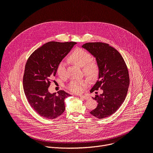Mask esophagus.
Wrapping results in <instances>:
<instances>
[{
	"label": "esophagus",
	"instance_id": "34e87169",
	"mask_svg": "<svg viewBox=\"0 0 153 153\" xmlns=\"http://www.w3.org/2000/svg\"><path fill=\"white\" fill-rule=\"evenodd\" d=\"M79 97L83 99H85V100H88L89 99V97L88 96H85V95H80L79 96Z\"/></svg>",
	"mask_w": 153,
	"mask_h": 153
}]
</instances>
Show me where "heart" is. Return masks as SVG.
Wrapping results in <instances>:
<instances>
[{
	"mask_svg": "<svg viewBox=\"0 0 153 153\" xmlns=\"http://www.w3.org/2000/svg\"><path fill=\"white\" fill-rule=\"evenodd\" d=\"M69 60L79 67H83L85 74L91 79H96L100 73V68L98 63L95 61L90 60L91 55L85 50L77 48L74 49L69 56ZM65 65L63 62H60L57 67V73L60 77H63L65 71ZM88 85V81L85 79L72 80L67 86L68 89L73 93H80Z\"/></svg>",
	"mask_w": 153,
	"mask_h": 153,
	"instance_id": "obj_1",
	"label": "heart"
}]
</instances>
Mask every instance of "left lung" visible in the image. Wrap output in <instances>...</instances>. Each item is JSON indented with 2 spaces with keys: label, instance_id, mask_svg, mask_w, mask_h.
I'll return each mask as SVG.
<instances>
[{
  "label": "left lung",
  "instance_id": "8db88e82",
  "mask_svg": "<svg viewBox=\"0 0 153 153\" xmlns=\"http://www.w3.org/2000/svg\"><path fill=\"white\" fill-rule=\"evenodd\" d=\"M96 58L99 66V79L90 90L99 89L103 93L97 94L93 99L98 103L90 113L98 119L114 114L124 102L129 85V77L126 63L119 52L103 42H88L82 45Z\"/></svg>",
  "mask_w": 153,
  "mask_h": 153
}]
</instances>
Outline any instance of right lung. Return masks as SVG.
Returning <instances> with one entry per match:
<instances>
[{
	"label": "right lung",
	"instance_id": "right-lung-1",
	"mask_svg": "<svg viewBox=\"0 0 153 153\" xmlns=\"http://www.w3.org/2000/svg\"><path fill=\"white\" fill-rule=\"evenodd\" d=\"M76 43L47 42L27 60L23 78L24 93L31 108L43 117L56 119L65 110L64 99L70 94L63 90L57 95L52 94L48 88L56 74L57 65Z\"/></svg>",
	"mask_w": 153,
	"mask_h": 153
}]
</instances>
